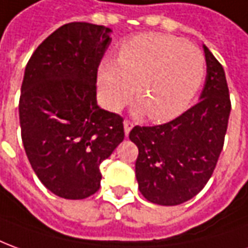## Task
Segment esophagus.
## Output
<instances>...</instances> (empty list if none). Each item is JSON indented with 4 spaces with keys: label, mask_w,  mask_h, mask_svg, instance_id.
Listing matches in <instances>:
<instances>
[{
    "label": "esophagus",
    "mask_w": 248,
    "mask_h": 248,
    "mask_svg": "<svg viewBox=\"0 0 248 248\" xmlns=\"http://www.w3.org/2000/svg\"><path fill=\"white\" fill-rule=\"evenodd\" d=\"M132 127H134V123L131 120H124V131H125V135L128 136V134H129V131L132 129Z\"/></svg>",
    "instance_id": "34e87169"
}]
</instances>
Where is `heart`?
Returning a JSON list of instances; mask_svg holds the SVG:
<instances>
[{
    "label": "heart",
    "mask_w": 248,
    "mask_h": 248,
    "mask_svg": "<svg viewBox=\"0 0 248 248\" xmlns=\"http://www.w3.org/2000/svg\"><path fill=\"white\" fill-rule=\"evenodd\" d=\"M206 74L197 47L165 33H140L121 46L117 59L102 61L98 85L108 108L117 110L135 94L155 121L177 117L190 104Z\"/></svg>",
    "instance_id": "heart-1"
}]
</instances>
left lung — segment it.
Segmentation results:
<instances>
[{"mask_svg": "<svg viewBox=\"0 0 248 248\" xmlns=\"http://www.w3.org/2000/svg\"><path fill=\"white\" fill-rule=\"evenodd\" d=\"M206 81L200 101L177 119L136 125L129 139L139 148L135 163L139 190L158 205H179L199 194L212 177L231 112L223 66L204 47Z\"/></svg>", "mask_w": 248, "mask_h": 248, "instance_id": "obj_1", "label": "left lung"}]
</instances>
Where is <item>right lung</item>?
Masks as SVG:
<instances>
[{"mask_svg": "<svg viewBox=\"0 0 248 248\" xmlns=\"http://www.w3.org/2000/svg\"><path fill=\"white\" fill-rule=\"evenodd\" d=\"M109 32L95 24H64L25 67L18 101L24 150L40 182L62 199L94 194L101 185L100 165L125 136L124 119L95 100Z\"/></svg>", "mask_w": 248, "mask_h": 248, "instance_id": "1", "label": "right lung"}]
</instances>
